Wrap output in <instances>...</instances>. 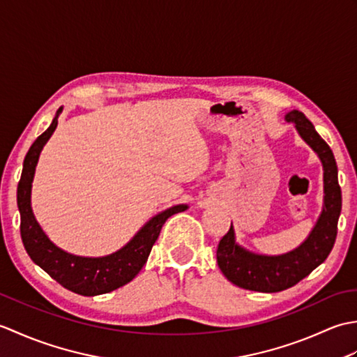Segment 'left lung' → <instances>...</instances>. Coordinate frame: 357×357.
<instances>
[{"label":"left lung","mask_w":357,"mask_h":357,"mask_svg":"<svg viewBox=\"0 0 357 357\" xmlns=\"http://www.w3.org/2000/svg\"><path fill=\"white\" fill-rule=\"evenodd\" d=\"M304 141L319 155L324 165V210L307 241L293 252L280 256L250 253L234 242L230 225L216 250L218 265L231 284L252 291L276 293L296 285L327 259L337 236V221L342 208V193L337 183V165L328 144L299 110L287 113Z\"/></svg>","instance_id":"8db88e82"}]
</instances>
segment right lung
I'll list each match as a JSON object with an SVG mask.
<instances>
[{
	"mask_svg": "<svg viewBox=\"0 0 357 357\" xmlns=\"http://www.w3.org/2000/svg\"><path fill=\"white\" fill-rule=\"evenodd\" d=\"M59 113H61V109L56 112L55 119H53L47 130L38 136L24 158L17 193L21 215V239L30 259L36 265H40L52 279H55L67 290L82 296L110 293L130 282L138 275L144 264L147 262L151 247H153L159 233H161L164 222L172 215L184 211L187 206H174L151 218L126 247L110 256L79 257L66 253L61 248L53 245L41 230V227L38 225L32 213L30 188H32L38 156H40L44 144L55 132Z\"/></svg>",
	"mask_w": 357,
	"mask_h": 357,
	"instance_id": "right-lung-1",
	"label": "right lung"
}]
</instances>
